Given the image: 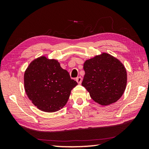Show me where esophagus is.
<instances>
[{
  "mask_svg": "<svg viewBox=\"0 0 149 149\" xmlns=\"http://www.w3.org/2000/svg\"><path fill=\"white\" fill-rule=\"evenodd\" d=\"M82 81H83V79H82L81 77H78L76 78V81L78 84H81Z\"/></svg>",
  "mask_w": 149,
  "mask_h": 149,
  "instance_id": "1",
  "label": "esophagus"
}]
</instances>
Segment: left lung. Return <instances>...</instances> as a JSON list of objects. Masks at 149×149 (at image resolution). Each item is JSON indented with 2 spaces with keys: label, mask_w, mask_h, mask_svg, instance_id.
I'll list each match as a JSON object with an SVG mask.
<instances>
[{
  "label": "left lung",
  "mask_w": 149,
  "mask_h": 149,
  "mask_svg": "<svg viewBox=\"0 0 149 149\" xmlns=\"http://www.w3.org/2000/svg\"><path fill=\"white\" fill-rule=\"evenodd\" d=\"M82 85L95 102L107 106L116 102L125 90L127 72L118 59L107 53L84 62Z\"/></svg>",
  "instance_id": "left-lung-1"
}]
</instances>
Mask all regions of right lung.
<instances>
[{
	"label": "right lung",
	"mask_w": 149,
	"mask_h": 149,
	"mask_svg": "<svg viewBox=\"0 0 149 149\" xmlns=\"http://www.w3.org/2000/svg\"><path fill=\"white\" fill-rule=\"evenodd\" d=\"M24 88L34 106L47 113L64 107L77 83L56 59L41 56L31 62L24 73Z\"/></svg>",
	"instance_id": "1"
}]
</instances>
